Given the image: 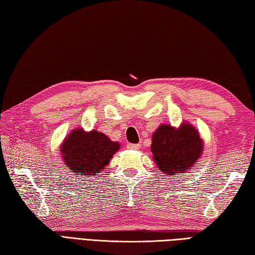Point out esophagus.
Returning a JSON list of instances; mask_svg holds the SVG:
<instances>
[{
    "mask_svg": "<svg viewBox=\"0 0 255 255\" xmlns=\"http://www.w3.org/2000/svg\"><path fill=\"white\" fill-rule=\"evenodd\" d=\"M128 149H132V150H139L140 149V145L137 143H128L127 144Z\"/></svg>",
    "mask_w": 255,
    "mask_h": 255,
    "instance_id": "34e87169",
    "label": "esophagus"
}]
</instances>
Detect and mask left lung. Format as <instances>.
I'll return each instance as SVG.
<instances>
[{
	"label": "left lung",
	"instance_id": "8db88e82",
	"mask_svg": "<svg viewBox=\"0 0 255 255\" xmlns=\"http://www.w3.org/2000/svg\"><path fill=\"white\" fill-rule=\"evenodd\" d=\"M202 150V139L189 124H183L177 129L170 125H161L152 134L153 159L161 172L167 175L189 171Z\"/></svg>",
	"mask_w": 255,
	"mask_h": 255
}]
</instances>
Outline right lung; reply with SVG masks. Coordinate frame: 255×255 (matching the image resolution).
<instances>
[{
	"label": "right lung",
	"mask_w": 255,
	"mask_h": 255,
	"mask_svg": "<svg viewBox=\"0 0 255 255\" xmlns=\"http://www.w3.org/2000/svg\"><path fill=\"white\" fill-rule=\"evenodd\" d=\"M118 149L119 143L111 141L104 133L77 129L64 140L61 154L64 164L71 170L70 172L77 175L94 176L104 170Z\"/></svg>",
	"instance_id": "right-lung-1"
}]
</instances>
